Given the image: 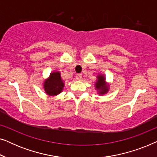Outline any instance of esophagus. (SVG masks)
<instances>
[{"label":"esophagus","mask_w":157,"mask_h":157,"mask_svg":"<svg viewBox=\"0 0 157 157\" xmlns=\"http://www.w3.org/2000/svg\"><path fill=\"white\" fill-rule=\"evenodd\" d=\"M76 80H78V81L81 80V78H82V74H77L76 76Z\"/></svg>","instance_id":"obj_1"}]
</instances>
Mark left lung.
<instances>
[{
  "instance_id": "left-lung-1",
  "label": "left lung",
  "mask_w": 157,
  "mask_h": 157,
  "mask_svg": "<svg viewBox=\"0 0 157 157\" xmlns=\"http://www.w3.org/2000/svg\"><path fill=\"white\" fill-rule=\"evenodd\" d=\"M106 78L103 75H98L97 76V81L95 83L96 89L98 91V94L100 95H104L108 93L109 91V85L106 83Z\"/></svg>"
}]
</instances>
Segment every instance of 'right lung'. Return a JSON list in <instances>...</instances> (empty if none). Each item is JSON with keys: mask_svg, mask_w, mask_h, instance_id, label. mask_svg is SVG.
<instances>
[{"mask_svg": "<svg viewBox=\"0 0 157 157\" xmlns=\"http://www.w3.org/2000/svg\"><path fill=\"white\" fill-rule=\"evenodd\" d=\"M63 87L64 83L59 71L51 73L44 83V91L49 96L58 95L63 91Z\"/></svg>", "mask_w": 157, "mask_h": 157, "instance_id": "obj_1", "label": "right lung"}]
</instances>
